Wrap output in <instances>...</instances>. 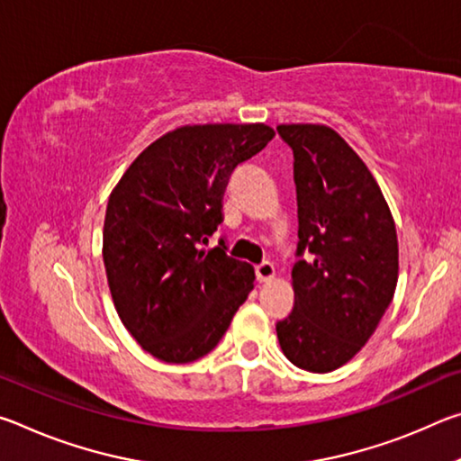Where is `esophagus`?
<instances>
[{
  "mask_svg": "<svg viewBox=\"0 0 461 461\" xmlns=\"http://www.w3.org/2000/svg\"><path fill=\"white\" fill-rule=\"evenodd\" d=\"M275 275L276 270L270 262H262L256 267V278H258V283H268V280L275 278Z\"/></svg>",
  "mask_w": 461,
  "mask_h": 461,
  "instance_id": "1",
  "label": "esophagus"
}]
</instances>
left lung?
I'll return each mask as SVG.
<instances>
[{"label": "left lung", "mask_w": 461, "mask_h": 461, "mask_svg": "<svg viewBox=\"0 0 461 461\" xmlns=\"http://www.w3.org/2000/svg\"><path fill=\"white\" fill-rule=\"evenodd\" d=\"M294 154L299 249L293 311L276 323L296 368L325 374L348 364L376 331L399 280V240L376 178L338 131L280 123Z\"/></svg>", "instance_id": "obj_1"}]
</instances>
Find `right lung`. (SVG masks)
<instances>
[{
  "label": "right lung",
  "instance_id": "obj_1",
  "mask_svg": "<svg viewBox=\"0 0 461 461\" xmlns=\"http://www.w3.org/2000/svg\"><path fill=\"white\" fill-rule=\"evenodd\" d=\"M267 123H186L156 138L107 201L104 264L122 323L162 362H194L220 343L254 288V268L205 249L241 162L275 138Z\"/></svg>",
  "mask_w": 461,
  "mask_h": 461
}]
</instances>
